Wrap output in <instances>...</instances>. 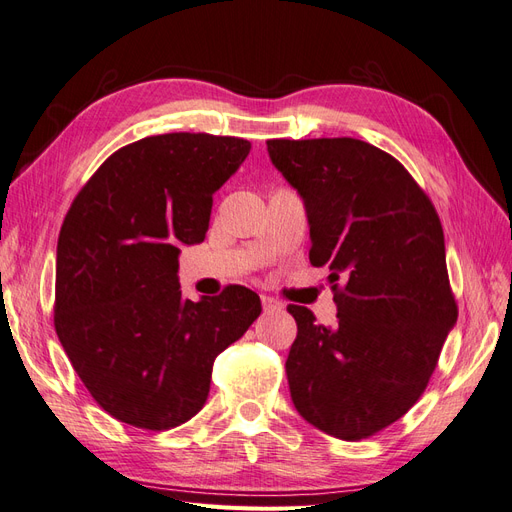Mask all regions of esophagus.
I'll return each mask as SVG.
<instances>
[{
  "instance_id": "1",
  "label": "esophagus",
  "mask_w": 512,
  "mask_h": 512,
  "mask_svg": "<svg viewBox=\"0 0 512 512\" xmlns=\"http://www.w3.org/2000/svg\"><path fill=\"white\" fill-rule=\"evenodd\" d=\"M262 309H265L267 314H269V312H282L284 303L273 299V297H267V294H262Z\"/></svg>"
}]
</instances>
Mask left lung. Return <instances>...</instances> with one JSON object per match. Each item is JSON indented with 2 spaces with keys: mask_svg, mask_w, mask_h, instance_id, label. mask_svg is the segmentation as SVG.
Wrapping results in <instances>:
<instances>
[{
  "mask_svg": "<svg viewBox=\"0 0 512 512\" xmlns=\"http://www.w3.org/2000/svg\"><path fill=\"white\" fill-rule=\"evenodd\" d=\"M267 149L305 200L309 262L331 271L337 303L333 329L288 305L299 329L290 397L329 436L371 438L421 399L457 322L438 211L404 164L359 138H271Z\"/></svg>",
  "mask_w": 512,
  "mask_h": 512,
  "instance_id": "obj_1",
  "label": "left lung"
}]
</instances>
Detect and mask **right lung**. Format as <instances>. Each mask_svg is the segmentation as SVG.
Instances as JSON below:
<instances>
[{
    "label": "right lung",
    "mask_w": 512,
    "mask_h": 512,
    "mask_svg": "<svg viewBox=\"0 0 512 512\" xmlns=\"http://www.w3.org/2000/svg\"><path fill=\"white\" fill-rule=\"evenodd\" d=\"M250 149L205 132L141 138L102 162L61 224L55 331L89 395L121 423L190 421L215 356L262 312L245 286L190 301L177 282V245L205 239L213 192Z\"/></svg>",
    "instance_id": "obj_1"
}]
</instances>
